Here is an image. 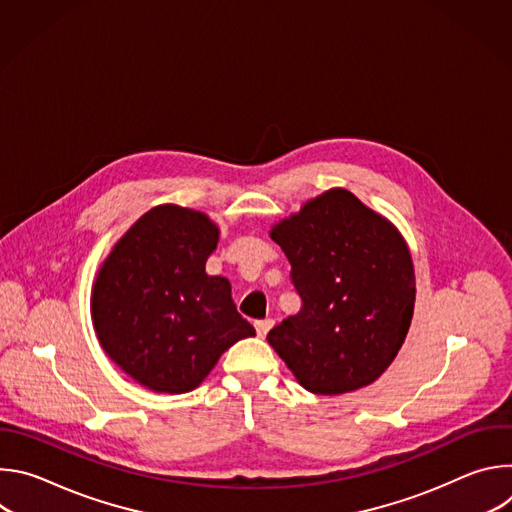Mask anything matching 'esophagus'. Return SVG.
Listing matches in <instances>:
<instances>
[{"mask_svg": "<svg viewBox=\"0 0 512 512\" xmlns=\"http://www.w3.org/2000/svg\"><path fill=\"white\" fill-rule=\"evenodd\" d=\"M271 326H273V320H271V318H265V320H257V322H255V330H257L259 336H265V334L271 330Z\"/></svg>", "mask_w": 512, "mask_h": 512, "instance_id": "obj_1", "label": "esophagus"}]
</instances>
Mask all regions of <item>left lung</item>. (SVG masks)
<instances>
[{"mask_svg":"<svg viewBox=\"0 0 512 512\" xmlns=\"http://www.w3.org/2000/svg\"><path fill=\"white\" fill-rule=\"evenodd\" d=\"M269 235L289 259L302 308L267 342L310 393L342 395L377 381L401 350L415 306L401 233L352 192L332 188Z\"/></svg>","mask_w":512,"mask_h":512,"instance_id":"left-lung-1","label":"left lung"}]
</instances>
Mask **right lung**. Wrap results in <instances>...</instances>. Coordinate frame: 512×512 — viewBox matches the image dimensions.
Listing matches in <instances>:
<instances>
[{
	"label": "right lung",
	"instance_id": "add662e5",
	"mask_svg": "<svg viewBox=\"0 0 512 512\" xmlns=\"http://www.w3.org/2000/svg\"><path fill=\"white\" fill-rule=\"evenodd\" d=\"M218 227L204 212L162 204L145 212L103 261L91 298L103 350L154 393H188L255 328L227 277L208 275Z\"/></svg>",
	"mask_w": 512,
	"mask_h": 512
}]
</instances>
